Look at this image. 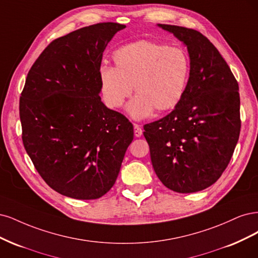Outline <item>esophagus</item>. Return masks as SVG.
Masks as SVG:
<instances>
[{"instance_id":"34e87169","label":"esophagus","mask_w":258,"mask_h":258,"mask_svg":"<svg viewBox=\"0 0 258 258\" xmlns=\"http://www.w3.org/2000/svg\"><path fill=\"white\" fill-rule=\"evenodd\" d=\"M134 134L135 137H140L143 135V130H141L140 125H138V124H134Z\"/></svg>"}]
</instances>
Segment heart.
I'll use <instances>...</instances> for the list:
<instances>
[{"label": "heart", "mask_w": 258, "mask_h": 258, "mask_svg": "<svg viewBox=\"0 0 258 258\" xmlns=\"http://www.w3.org/2000/svg\"><path fill=\"white\" fill-rule=\"evenodd\" d=\"M112 66H102L99 84L104 101L110 108L121 107L135 89L128 105L135 119L153 110L167 111L183 97L189 77V56L183 48L150 40H137L114 51Z\"/></svg>", "instance_id": "obj_1"}]
</instances>
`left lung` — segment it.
Instances as JSON below:
<instances>
[{"mask_svg": "<svg viewBox=\"0 0 258 258\" xmlns=\"http://www.w3.org/2000/svg\"><path fill=\"white\" fill-rule=\"evenodd\" d=\"M186 45L190 60L185 93L164 118L145 124L152 166L162 183L195 193L222 176L238 143V82L217 48L201 32L159 24Z\"/></svg>", "mask_w": 258, "mask_h": 258, "instance_id": "obj_1", "label": "left lung"}]
</instances>
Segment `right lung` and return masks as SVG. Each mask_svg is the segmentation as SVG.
Masks as SVG:
<instances>
[{
	"label": "right lung",
	"instance_id": "obj_1",
	"mask_svg": "<svg viewBox=\"0 0 258 258\" xmlns=\"http://www.w3.org/2000/svg\"><path fill=\"white\" fill-rule=\"evenodd\" d=\"M124 28L101 22L56 38L28 73L19 102L23 146L40 177L64 196L105 195L134 138L128 119L99 96L103 52Z\"/></svg>",
	"mask_w": 258,
	"mask_h": 258
}]
</instances>
